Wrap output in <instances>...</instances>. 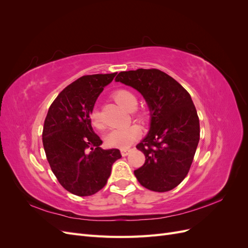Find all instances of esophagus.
Here are the masks:
<instances>
[{
  "mask_svg": "<svg viewBox=\"0 0 248 248\" xmlns=\"http://www.w3.org/2000/svg\"><path fill=\"white\" fill-rule=\"evenodd\" d=\"M132 151L131 149H121V154L122 156H127Z\"/></svg>",
  "mask_w": 248,
  "mask_h": 248,
  "instance_id": "34e87169",
  "label": "esophagus"
}]
</instances>
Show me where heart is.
<instances>
[{
  "label": "heart",
  "mask_w": 248,
  "mask_h": 248,
  "mask_svg": "<svg viewBox=\"0 0 248 248\" xmlns=\"http://www.w3.org/2000/svg\"><path fill=\"white\" fill-rule=\"evenodd\" d=\"M115 101L124 108L127 110H133L136 109L138 106V100L131 92L127 91V90H118L112 95ZM136 117L140 120V121H144L145 115L138 112L136 114ZM90 122H91L92 126L96 129H102L104 125L102 123V120L100 117L99 111L97 109H93L90 114ZM140 129L137 125H129L124 128H117L110 130L106 137V142L109 147H116L126 149L130 147L134 141H137L140 137Z\"/></svg>",
  "instance_id": "obj_1"
}]
</instances>
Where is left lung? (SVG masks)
I'll use <instances>...</instances> for the list:
<instances>
[{"label":"left lung","instance_id":"1","mask_svg":"<svg viewBox=\"0 0 248 248\" xmlns=\"http://www.w3.org/2000/svg\"><path fill=\"white\" fill-rule=\"evenodd\" d=\"M116 81L138 90L151 111L149 133L137 146L146 160L134 175L147 189L171 190L188 174L200 140V121L189 93L154 68L122 71Z\"/></svg>","mask_w":248,"mask_h":248}]
</instances>
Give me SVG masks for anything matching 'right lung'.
I'll return each mask as SVG.
<instances>
[{
  "label": "right lung",
  "instance_id": "obj_1",
  "mask_svg": "<svg viewBox=\"0 0 248 248\" xmlns=\"http://www.w3.org/2000/svg\"><path fill=\"white\" fill-rule=\"evenodd\" d=\"M117 72L92 74L67 86L51 103L44 121L42 142L59 183L76 196H92L106 186L118 149L103 150L90 114L103 88Z\"/></svg>",
  "mask_w": 248,
  "mask_h": 248
}]
</instances>
